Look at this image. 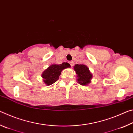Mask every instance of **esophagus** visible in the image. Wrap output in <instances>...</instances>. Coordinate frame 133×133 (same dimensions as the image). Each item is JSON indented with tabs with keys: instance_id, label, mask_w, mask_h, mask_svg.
Returning <instances> with one entry per match:
<instances>
[{
	"instance_id": "esophagus-1",
	"label": "esophagus",
	"mask_w": 133,
	"mask_h": 133,
	"mask_svg": "<svg viewBox=\"0 0 133 133\" xmlns=\"http://www.w3.org/2000/svg\"><path fill=\"white\" fill-rule=\"evenodd\" d=\"M69 63H70V66H71V67L73 66V65H74V62H72V61L69 62Z\"/></svg>"
}]
</instances>
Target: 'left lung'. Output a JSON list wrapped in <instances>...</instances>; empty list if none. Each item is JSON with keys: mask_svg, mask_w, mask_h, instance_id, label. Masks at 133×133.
Returning a JSON list of instances; mask_svg holds the SVG:
<instances>
[{"mask_svg": "<svg viewBox=\"0 0 133 133\" xmlns=\"http://www.w3.org/2000/svg\"><path fill=\"white\" fill-rule=\"evenodd\" d=\"M74 70L77 75V82L80 84L87 85L91 83L93 75L87 66L84 64H75Z\"/></svg>", "mask_w": 133, "mask_h": 133, "instance_id": "obj_1", "label": "left lung"}]
</instances>
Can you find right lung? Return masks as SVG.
<instances>
[{
  "label": "right lung",
  "instance_id": "1",
  "mask_svg": "<svg viewBox=\"0 0 133 133\" xmlns=\"http://www.w3.org/2000/svg\"><path fill=\"white\" fill-rule=\"evenodd\" d=\"M70 67V65L66 62L62 63L61 64H51L42 73L43 81L46 85H51L58 79L63 70Z\"/></svg>",
  "mask_w": 133,
  "mask_h": 133
}]
</instances>
